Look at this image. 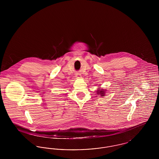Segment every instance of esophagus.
<instances>
[{"instance_id": "34e87169", "label": "esophagus", "mask_w": 159, "mask_h": 159, "mask_svg": "<svg viewBox=\"0 0 159 159\" xmlns=\"http://www.w3.org/2000/svg\"><path fill=\"white\" fill-rule=\"evenodd\" d=\"M76 76L77 77H81V75L80 74H79V73H77L76 75Z\"/></svg>"}]
</instances>
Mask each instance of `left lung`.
<instances>
[{
    "label": "left lung",
    "mask_w": 159,
    "mask_h": 159,
    "mask_svg": "<svg viewBox=\"0 0 159 159\" xmlns=\"http://www.w3.org/2000/svg\"><path fill=\"white\" fill-rule=\"evenodd\" d=\"M98 92V94H101V97H104V90L103 89H101V91H99V90L97 91Z\"/></svg>",
    "instance_id": "left-lung-1"
}]
</instances>
